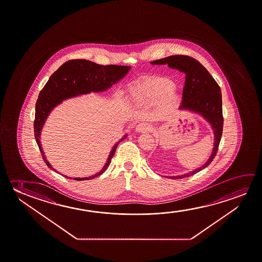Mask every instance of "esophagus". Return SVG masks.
I'll use <instances>...</instances> for the list:
<instances>
[{
    "mask_svg": "<svg viewBox=\"0 0 262 262\" xmlns=\"http://www.w3.org/2000/svg\"><path fill=\"white\" fill-rule=\"evenodd\" d=\"M135 130L139 133H147V132H149V124L145 123V122H141V123H139V124L136 126Z\"/></svg>",
    "mask_w": 262,
    "mask_h": 262,
    "instance_id": "obj_1",
    "label": "esophagus"
}]
</instances>
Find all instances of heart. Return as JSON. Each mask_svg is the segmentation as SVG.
I'll use <instances>...</instances> for the list:
<instances>
[{
  "mask_svg": "<svg viewBox=\"0 0 262 262\" xmlns=\"http://www.w3.org/2000/svg\"><path fill=\"white\" fill-rule=\"evenodd\" d=\"M175 89V83L168 79H148L133 89V96L135 101L143 104H152L163 100L166 108L170 109L179 101L174 94Z\"/></svg>",
  "mask_w": 262,
  "mask_h": 262,
  "instance_id": "heart-1",
  "label": "heart"
}]
</instances>
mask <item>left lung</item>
Wrapping results in <instances>:
<instances>
[{
    "label": "left lung",
    "instance_id": "1",
    "mask_svg": "<svg viewBox=\"0 0 262 262\" xmlns=\"http://www.w3.org/2000/svg\"><path fill=\"white\" fill-rule=\"evenodd\" d=\"M152 64H168L170 68L178 69L185 73V83L182 93L181 109L201 113L212 126L215 135L212 154L204 165L189 173L169 177L182 179L197 173L211 163L216 156L223 130L222 91L217 81L209 74L207 69L192 57L171 55L160 60H153Z\"/></svg>",
    "mask_w": 262,
    "mask_h": 262
}]
</instances>
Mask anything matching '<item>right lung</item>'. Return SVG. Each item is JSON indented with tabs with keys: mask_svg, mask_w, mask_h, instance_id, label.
Segmentation results:
<instances>
[{
	"mask_svg": "<svg viewBox=\"0 0 262 262\" xmlns=\"http://www.w3.org/2000/svg\"><path fill=\"white\" fill-rule=\"evenodd\" d=\"M129 66L121 65L97 64L88 60H70L61 65L60 68L53 73L45 87L40 91L35 104V119L33 123L34 137L37 145L40 149L41 157L46 165L53 169L45 158V152L41 149L40 134L45 120L50 112L61 101L70 97L81 95L91 92H102L116 83L128 73ZM125 139L122 138L121 141ZM117 142L113 146V150L110 153L108 161L101 171L88 178H74L76 181H88L98 177L108 169L112 161L117 146ZM53 170L55 169H53ZM70 178V177H68ZM71 179V178H70Z\"/></svg>",
	"mask_w": 262,
	"mask_h": 262,
	"instance_id": "1",
	"label": "right lung"
}]
</instances>
